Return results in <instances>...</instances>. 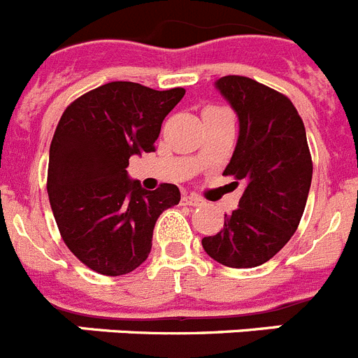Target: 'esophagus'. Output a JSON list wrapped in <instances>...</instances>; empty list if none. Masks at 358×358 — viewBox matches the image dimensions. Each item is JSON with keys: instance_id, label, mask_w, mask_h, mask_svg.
Listing matches in <instances>:
<instances>
[{"instance_id": "obj_1", "label": "esophagus", "mask_w": 358, "mask_h": 358, "mask_svg": "<svg viewBox=\"0 0 358 358\" xmlns=\"http://www.w3.org/2000/svg\"><path fill=\"white\" fill-rule=\"evenodd\" d=\"M182 204L185 206H199V204H202V199L197 197V195H185L182 197Z\"/></svg>"}]
</instances>
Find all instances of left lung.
<instances>
[{
    "label": "left lung",
    "mask_w": 358,
    "mask_h": 358,
    "mask_svg": "<svg viewBox=\"0 0 358 358\" xmlns=\"http://www.w3.org/2000/svg\"><path fill=\"white\" fill-rule=\"evenodd\" d=\"M240 120L235 152L224 176L243 182L238 208L224 217V227L202 238L218 264L251 268L281 251L296 233L312 182V156L303 120L280 91L249 77L217 80Z\"/></svg>",
    "instance_id": "obj_1"
}]
</instances>
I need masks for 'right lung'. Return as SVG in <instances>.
<instances>
[{
	"label": "right lung",
	"instance_id": "obj_1",
	"mask_svg": "<svg viewBox=\"0 0 358 358\" xmlns=\"http://www.w3.org/2000/svg\"><path fill=\"white\" fill-rule=\"evenodd\" d=\"M185 93L109 82L62 113L50 145L46 188L62 240L94 273L122 276L140 267L157 217L181 201L176 185L148 192L125 169L134 154L156 150L161 123Z\"/></svg>",
	"mask_w": 358,
	"mask_h": 358
}]
</instances>
